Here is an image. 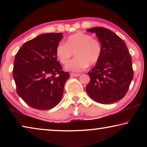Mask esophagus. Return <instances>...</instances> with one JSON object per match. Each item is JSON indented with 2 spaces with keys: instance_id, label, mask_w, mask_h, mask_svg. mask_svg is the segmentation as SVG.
Segmentation results:
<instances>
[{
  "instance_id": "34e87169",
  "label": "esophagus",
  "mask_w": 147,
  "mask_h": 147,
  "mask_svg": "<svg viewBox=\"0 0 147 147\" xmlns=\"http://www.w3.org/2000/svg\"><path fill=\"white\" fill-rule=\"evenodd\" d=\"M70 75L71 76H74V77H77V76H79L80 75V74H79V73H71L70 74Z\"/></svg>"
}]
</instances>
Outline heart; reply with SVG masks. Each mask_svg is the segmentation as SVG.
Wrapping results in <instances>:
<instances>
[{"label":"heart","instance_id":"b5f03b06","mask_svg":"<svg viewBox=\"0 0 147 147\" xmlns=\"http://www.w3.org/2000/svg\"><path fill=\"white\" fill-rule=\"evenodd\" d=\"M73 53L76 58L69 61L65 68L73 72L81 71L88 65L98 63L102 54V46L91 35L79 32L69 36L65 44H58L55 51L56 58L61 64H65Z\"/></svg>","mask_w":147,"mask_h":147}]
</instances>
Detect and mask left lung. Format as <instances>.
<instances>
[{"label": "left lung", "instance_id": "1", "mask_svg": "<svg viewBox=\"0 0 147 147\" xmlns=\"http://www.w3.org/2000/svg\"><path fill=\"white\" fill-rule=\"evenodd\" d=\"M87 31L95 33L102 46L101 58L88 73L90 82L86 91L101 104H111L123 98L134 77L132 61L124 41L113 32L104 27Z\"/></svg>", "mask_w": 147, "mask_h": 147}]
</instances>
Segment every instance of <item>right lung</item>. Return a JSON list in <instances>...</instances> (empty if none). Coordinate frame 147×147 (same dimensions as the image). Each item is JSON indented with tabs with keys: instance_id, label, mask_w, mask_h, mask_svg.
Instances as JSON below:
<instances>
[{
	"instance_id": "right-lung-1",
	"label": "right lung",
	"mask_w": 147,
	"mask_h": 147,
	"mask_svg": "<svg viewBox=\"0 0 147 147\" xmlns=\"http://www.w3.org/2000/svg\"><path fill=\"white\" fill-rule=\"evenodd\" d=\"M62 33L43 34L24 43L15 57L13 76L17 93L32 108L47 110L62 98L69 78L57 61L55 51Z\"/></svg>"
}]
</instances>
